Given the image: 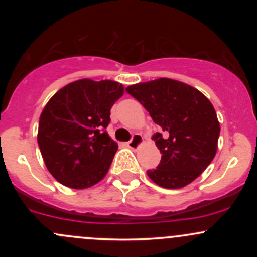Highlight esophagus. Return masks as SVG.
<instances>
[{
	"label": "esophagus",
	"instance_id": "esophagus-1",
	"mask_svg": "<svg viewBox=\"0 0 257 257\" xmlns=\"http://www.w3.org/2000/svg\"><path fill=\"white\" fill-rule=\"evenodd\" d=\"M143 144V137L141 136V134L136 133L134 134L133 137H132L131 141L126 143V145H128V148H131V149H138L141 145Z\"/></svg>",
	"mask_w": 257,
	"mask_h": 257
}]
</instances>
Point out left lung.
Segmentation results:
<instances>
[{
	"label": "left lung",
	"mask_w": 257,
	"mask_h": 257,
	"mask_svg": "<svg viewBox=\"0 0 257 257\" xmlns=\"http://www.w3.org/2000/svg\"><path fill=\"white\" fill-rule=\"evenodd\" d=\"M126 92L148 110L163 133L153 136L162 160L148 177L165 189H180L195 180L212 162L220 124L210 100L179 80L159 78L129 85Z\"/></svg>",
	"instance_id": "8db88e82"
}]
</instances>
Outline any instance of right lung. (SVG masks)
Wrapping results in <instances>:
<instances>
[{
  "label": "right lung",
  "instance_id": "add662e5",
  "mask_svg": "<svg viewBox=\"0 0 257 257\" xmlns=\"http://www.w3.org/2000/svg\"><path fill=\"white\" fill-rule=\"evenodd\" d=\"M123 93L118 82L85 78L64 85L48 100L40 116L37 142L57 181L85 189L107 175L118 144L105 128Z\"/></svg>",
  "mask_w": 257,
  "mask_h": 257
}]
</instances>
